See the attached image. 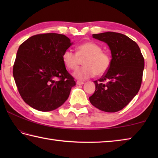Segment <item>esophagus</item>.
Here are the masks:
<instances>
[{
	"label": "esophagus",
	"instance_id": "obj_1",
	"mask_svg": "<svg viewBox=\"0 0 158 158\" xmlns=\"http://www.w3.org/2000/svg\"><path fill=\"white\" fill-rule=\"evenodd\" d=\"M84 84V82H83V81H77V85H83Z\"/></svg>",
	"mask_w": 158,
	"mask_h": 158
}]
</instances>
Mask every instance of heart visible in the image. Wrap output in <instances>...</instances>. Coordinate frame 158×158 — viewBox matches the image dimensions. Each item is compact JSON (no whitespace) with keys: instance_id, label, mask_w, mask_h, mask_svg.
<instances>
[{"instance_id":"obj_1","label":"heart","mask_w":158,"mask_h":158,"mask_svg":"<svg viewBox=\"0 0 158 158\" xmlns=\"http://www.w3.org/2000/svg\"><path fill=\"white\" fill-rule=\"evenodd\" d=\"M62 59L66 68L71 70L76 69L81 60H84L85 66L74 73V76L78 79H89L96 74L98 76L102 75L108 71L111 64L109 55L102 52V48L93 42H85L79 45L77 47V53L66 50L62 56Z\"/></svg>"}]
</instances>
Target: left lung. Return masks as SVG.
<instances>
[{
	"mask_svg": "<svg viewBox=\"0 0 158 158\" xmlns=\"http://www.w3.org/2000/svg\"><path fill=\"white\" fill-rule=\"evenodd\" d=\"M93 37L108 44L112 58L108 71L94 81L95 90L89 100L101 111H118L140 89L144 58L138 44L123 34L106 32L93 34Z\"/></svg>",
	"mask_w": 158,
	"mask_h": 158,
	"instance_id": "8db88e82",
	"label": "left lung"
}]
</instances>
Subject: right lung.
<instances>
[{"instance_id":"add662e5","label":"right lung","mask_w":158,"mask_h":158,"mask_svg":"<svg viewBox=\"0 0 158 158\" xmlns=\"http://www.w3.org/2000/svg\"><path fill=\"white\" fill-rule=\"evenodd\" d=\"M71 45L65 35L43 33L29 37L19 47L13 77L21 97L31 107L49 111L68 100L76 83L62 56Z\"/></svg>"}]
</instances>
